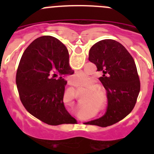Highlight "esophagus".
Returning <instances> with one entry per match:
<instances>
[{
  "instance_id": "34e87169",
  "label": "esophagus",
  "mask_w": 154,
  "mask_h": 154,
  "mask_svg": "<svg viewBox=\"0 0 154 154\" xmlns=\"http://www.w3.org/2000/svg\"><path fill=\"white\" fill-rule=\"evenodd\" d=\"M68 85H69V86H71V87H75V86H74V84H72V83H71V82H68Z\"/></svg>"
}]
</instances>
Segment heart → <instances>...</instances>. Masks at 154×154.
Wrapping results in <instances>:
<instances>
[{
  "label": "heart",
  "instance_id": "obj_1",
  "mask_svg": "<svg viewBox=\"0 0 154 154\" xmlns=\"http://www.w3.org/2000/svg\"><path fill=\"white\" fill-rule=\"evenodd\" d=\"M92 78L88 73L80 71L73 74L70 78V81L77 86H86L91 81ZM99 94V91L97 92Z\"/></svg>",
  "mask_w": 154,
  "mask_h": 154
}]
</instances>
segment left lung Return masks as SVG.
Here are the masks:
<instances>
[{"label":"left lung","mask_w":154,"mask_h":154,"mask_svg":"<svg viewBox=\"0 0 154 154\" xmlns=\"http://www.w3.org/2000/svg\"><path fill=\"white\" fill-rule=\"evenodd\" d=\"M88 60L103 73L99 80L107 91L108 106L103 117L85 124L102 127L117 123L133 110L140 91L134 60L119 42L104 39L91 48Z\"/></svg>","instance_id":"1"}]
</instances>
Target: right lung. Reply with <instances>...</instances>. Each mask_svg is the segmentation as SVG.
<instances>
[{"instance_id":"right-lung-1","label":"right lung","mask_w":154,"mask_h":154,"mask_svg":"<svg viewBox=\"0 0 154 154\" xmlns=\"http://www.w3.org/2000/svg\"><path fill=\"white\" fill-rule=\"evenodd\" d=\"M66 46L57 38L44 35L24 51L16 73V85L23 106L32 116L49 125L74 124L65 108L63 97L73 74Z\"/></svg>"}]
</instances>
